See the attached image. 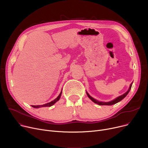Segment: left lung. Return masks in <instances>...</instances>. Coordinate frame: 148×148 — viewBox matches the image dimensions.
<instances>
[{"label":"left lung","instance_id":"1","mask_svg":"<svg viewBox=\"0 0 148 148\" xmlns=\"http://www.w3.org/2000/svg\"><path fill=\"white\" fill-rule=\"evenodd\" d=\"M132 84H133V83H131V84H130V88H129V89L128 90V91L126 92V93H125V94H123L122 95H121V96H120V97H118V98H116L115 99H114V100H113V101H110V102H107V103H104V102H99V101H97V100H96V99H95L94 98H93L92 97H90L89 95V94L88 92H86V94H87V95L88 96V97L94 103H96V104H98V105H101V106H102V105H106V106H111V105H113V104H116V103H118V102H119V101H121L122 100V99H123L124 98H125L127 95V94H128V92H130V89H131V86H132Z\"/></svg>","mask_w":148,"mask_h":148}]
</instances>
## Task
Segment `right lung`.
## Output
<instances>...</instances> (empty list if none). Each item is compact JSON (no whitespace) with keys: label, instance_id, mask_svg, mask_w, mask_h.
Wrapping results in <instances>:
<instances>
[{"label":"right lung","instance_id":"right-lung-1","mask_svg":"<svg viewBox=\"0 0 148 148\" xmlns=\"http://www.w3.org/2000/svg\"><path fill=\"white\" fill-rule=\"evenodd\" d=\"M61 94H62V91L60 92L59 95L56 98L54 99V100H53L52 101L50 102V103H48L47 104H43V105H38V106H32V107H34V108H40V107H50L51 106H53L54 103H56L59 100L60 98V96H61Z\"/></svg>","mask_w":148,"mask_h":148}]
</instances>
